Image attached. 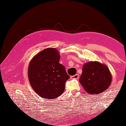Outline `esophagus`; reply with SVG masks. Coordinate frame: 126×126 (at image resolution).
Here are the masks:
<instances>
[{
    "label": "esophagus",
    "instance_id": "esophagus-1",
    "mask_svg": "<svg viewBox=\"0 0 126 126\" xmlns=\"http://www.w3.org/2000/svg\"><path fill=\"white\" fill-rule=\"evenodd\" d=\"M71 79H78L79 78V75L78 74H76L74 76H72L70 77Z\"/></svg>",
    "mask_w": 126,
    "mask_h": 126
}]
</instances>
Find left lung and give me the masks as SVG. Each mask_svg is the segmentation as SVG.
<instances>
[{
    "label": "left lung",
    "instance_id": "obj_1",
    "mask_svg": "<svg viewBox=\"0 0 126 126\" xmlns=\"http://www.w3.org/2000/svg\"><path fill=\"white\" fill-rule=\"evenodd\" d=\"M111 79L107 67L100 63L92 62L83 66L79 82L86 92L90 94H97L108 89Z\"/></svg>",
    "mask_w": 126,
    "mask_h": 126
}]
</instances>
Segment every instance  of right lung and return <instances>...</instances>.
I'll return each instance as SVG.
<instances>
[{"label": "right lung", "instance_id": "1", "mask_svg": "<svg viewBox=\"0 0 126 126\" xmlns=\"http://www.w3.org/2000/svg\"><path fill=\"white\" fill-rule=\"evenodd\" d=\"M60 55L55 48L45 49L30 62L28 78L33 89L47 99L60 96L70 77L64 67L59 63Z\"/></svg>", "mask_w": 126, "mask_h": 126}]
</instances>
